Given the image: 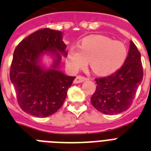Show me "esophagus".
I'll return each mask as SVG.
<instances>
[{
	"label": "esophagus",
	"mask_w": 151,
	"mask_h": 151,
	"mask_svg": "<svg viewBox=\"0 0 151 151\" xmlns=\"http://www.w3.org/2000/svg\"><path fill=\"white\" fill-rule=\"evenodd\" d=\"M86 80V78H84V77H83V76H77L76 77V78L74 79V84H78V83H82L83 81H84Z\"/></svg>",
	"instance_id": "obj_1"
}]
</instances>
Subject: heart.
I'll list each match as a JSON object with an SVG mask.
<instances>
[{
    "instance_id": "obj_1",
    "label": "heart",
    "mask_w": 151,
    "mask_h": 151,
    "mask_svg": "<svg viewBox=\"0 0 151 151\" xmlns=\"http://www.w3.org/2000/svg\"><path fill=\"white\" fill-rule=\"evenodd\" d=\"M127 48L121 42H115L104 35L84 38L79 48L72 46L67 52V65L76 73L90 60L91 69L99 75H109L121 68L127 57Z\"/></svg>"
}]
</instances>
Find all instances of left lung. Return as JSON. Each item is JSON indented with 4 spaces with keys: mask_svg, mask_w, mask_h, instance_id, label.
Masks as SVG:
<instances>
[{
    "mask_svg": "<svg viewBox=\"0 0 151 151\" xmlns=\"http://www.w3.org/2000/svg\"><path fill=\"white\" fill-rule=\"evenodd\" d=\"M143 77L140 52L130 41L128 56L120 69L112 74L96 78L97 88L91 98L97 110L115 115L130 107Z\"/></svg>",
    "mask_w": 151,
    "mask_h": 151,
    "instance_id": "1",
    "label": "left lung"
}]
</instances>
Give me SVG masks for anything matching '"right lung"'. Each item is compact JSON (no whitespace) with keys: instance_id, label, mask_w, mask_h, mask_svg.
<instances>
[{"instance_id":"add662e5","label":"right lung","mask_w":151,"mask_h":151,"mask_svg":"<svg viewBox=\"0 0 151 151\" xmlns=\"http://www.w3.org/2000/svg\"><path fill=\"white\" fill-rule=\"evenodd\" d=\"M62 38L61 32L42 29L24 38L14 50L10 79L21 109L33 116L43 118L58 111L76 78L57 70L61 54L67 55ZM45 52L56 57L50 69L39 65L40 56Z\"/></svg>"}]
</instances>
